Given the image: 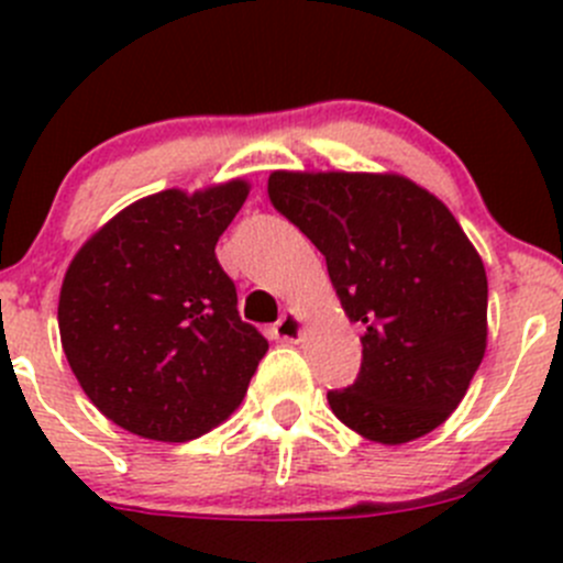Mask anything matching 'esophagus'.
Listing matches in <instances>:
<instances>
[{
  "label": "esophagus",
  "instance_id": "esophagus-1",
  "mask_svg": "<svg viewBox=\"0 0 563 563\" xmlns=\"http://www.w3.org/2000/svg\"><path fill=\"white\" fill-rule=\"evenodd\" d=\"M305 327H302V318L297 313H286L280 316V321L272 327V338L280 340V343H299V338H302Z\"/></svg>",
  "mask_w": 563,
  "mask_h": 563
}]
</instances>
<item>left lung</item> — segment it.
I'll list each match as a JSON object with an SVG mask.
<instances>
[{
  "label": "left lung",
  "mask_w": 563,
  "mask_h": 563,
  "mask_svg": "<svg viewBox=\"0 0 563 563\" xmlns=\"http://www.w3.org/2000/svg\"><path fill=\"white\" fill-rule=\"evenodd\" d=\"M269 201L327 258L329 280L362 332L334 417L397 446L444 424L487 349V275L455 214L400 174L272 172Z\"/></svg>",
  "instance_id": "obj_1"
}]
</instances>
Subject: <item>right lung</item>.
Wrapping results in <instances>:
<instances>
[{"label":"right lung","mask_w":563,"mask_h":563,"mask_svg":"<svg viewBox=\"0 0 563 563\" xmlns=\"http://www.w3.org/2000/svg\"><path fill=\"white\" fill-rule=\"evenodd\" d=\"M245 179L130 203L70 261L59 334L70 371L113 424L181 444L240 408L269 343L236 310L214 255Z\"/></svg>","instance_id":"add662e5"}]
</instances>
